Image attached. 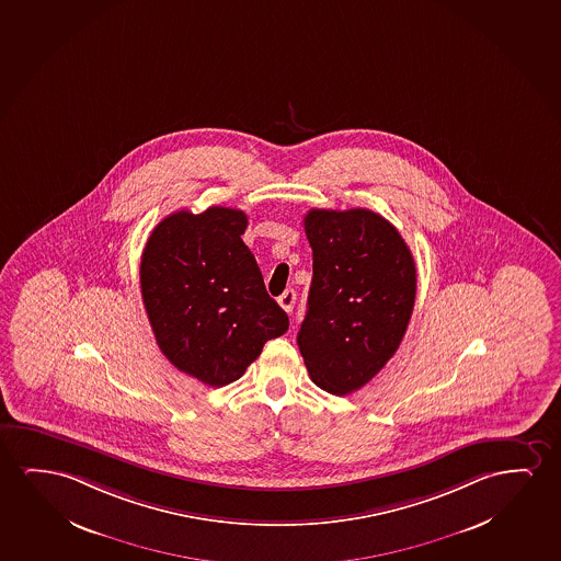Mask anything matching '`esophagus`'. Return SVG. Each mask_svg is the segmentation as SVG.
I'll list each match as a JSON object with an SVG mask.
<instances>
[{
  "mask_svg": "<svg viewBox=\"0 0 561 561\" xmlns=\"http://www.w3.org/2000/svg\"><path fill=\"white\" fill-rule=\"evenodd\" d=\"M278 304H280V308L290 313L294 309V304H296V293L294 290H285V293L278 296Z\"/></svg>",
  "mask_w": 561,
  "mask_h": 561,
  "instance_id": "1",
  "label": "esophagus"
}]
</instances>
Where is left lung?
Segmentation results:
<instances>
[{
  "mask_svg": "<svg viewBox=\"0 0 561 561\" xmlns=\"http://www.w3.org/2000/svg\"><path fill=\"white\" fill-rule=\"evenodd\" d=\"M304 229L313 278L298 346L317 387L350 394L402 342L417 293L415 261L394 225L369 209H311Z\"/></svg>",
  "mask_w": 561,
  "mask_h": 561,
  "instance_id": "8db88e82",
  "label": "left lung"
}]
</instances>
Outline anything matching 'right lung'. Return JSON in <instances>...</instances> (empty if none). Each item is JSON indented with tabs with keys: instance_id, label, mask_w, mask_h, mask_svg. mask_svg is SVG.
Instances as JSON below:
<instances>
[{
	"instance_id": "1",
	"label": "right lung",
	"mask_w": 561,
	"mask_h": 561,
	"mask_svg": "<svg viewBox=\"0 0 561 561\" xmlns=\"http://www.w3.org/2000/svg\"><path fill=\"white\" fill-rule=\"evenodd\" d=\"M240 209L176 211L151 230L140 261L142 300L167 359L209 387H227L288 331L244 244Z\"/></svg>"
}]
</instances>
